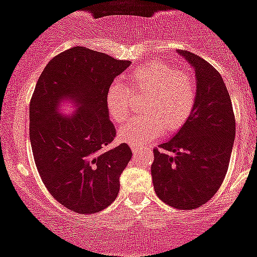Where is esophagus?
Masks as SVG:
<instances>
[{"label":"esophagus","mask_w":257,"mask_h":257,"mask_svg":"<svg viewBox=\"0 0 257 257\" xmlns=\"http://www.w3.org/2000/svg\"><path fill=\"white\" fill-rule=\"evenodd\" d=\"M132 151H133L134 155H137V154H139L140 151H143V149L138 148V146H132Z\"/></svg>","instance_id":"esophagus-1"}]
</instances>
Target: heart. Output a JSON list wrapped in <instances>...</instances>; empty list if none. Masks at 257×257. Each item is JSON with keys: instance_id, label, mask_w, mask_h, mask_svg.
Segmentation results:
<instances>
[{"instance_id": "1", "label": "heart", "mask_w": 257, "mask_h": 257, "mask_svg": "<svg viewBox=\"0 0 257 257\" xmlns=\"http://www.w3.org/2000/svg\"><path fill=\"white\" fill-rule=\"evenodd\" d=\"M132 94H149L144 103L145 115L135 117L118 131V137L132 146H144L163 132H178L193 113L196 102V84L187 70L166 62L152 61L125 75ZM119 83L109 86L106 107L114 123H123L132 111L131 94Z\"/></svg>"}]
</instances>
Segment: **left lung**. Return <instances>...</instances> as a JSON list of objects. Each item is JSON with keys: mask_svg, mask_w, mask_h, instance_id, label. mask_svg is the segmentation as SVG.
<instances>
[{"mask_svg": "<svg viewBox=\"0 0 257 257\" xmlns=\"http://www.w3.org/2000/svg\"><path fill=\"white\" fill-rule=\"evenodd\" d=\"M195 70L196 102L188 122L155 149L154 189L163 202L194 210L217 193L229 165L235 119L221 74L199 56L178 50Z\"/></svg>", "mask_w": 257, "mask_h": 257, "instance_id": "1", "label": "left lung"}]
</instances>
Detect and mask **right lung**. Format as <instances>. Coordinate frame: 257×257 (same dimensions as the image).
I'll return each instance as SVG.
<instances>
[{"label":"right lung","mask_w":257,"mask_h":257,"mask_svg":"<svg viewBox=\"0 0 257 257\" xmlns=\"http://www.w3.org/2000/svg\"><path fill=\"white\" fill-rule=\"evenodd\" d=\"M129 66L75 46L52 58L36 83L29 108L34 160L51 195L73 212L102 211L118 195L132 150L124 143L107 149L115 129L106 96ZM64 103L75 108L72 115L59 111Z\"/></svg>","instance_id":"1"}]
</instances>
